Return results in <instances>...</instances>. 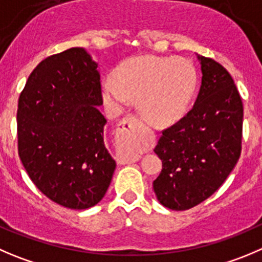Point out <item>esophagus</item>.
<instances>
[{"label":"esophagus","instance_id":"esophagus-1","mask_svg":"<svg viewBox=\"0 0 262 262\" xmlns=\"http://www.w3.org/2000/svg\"><path fill=\"white\" fill-rule=\"evenodd\" d=\"M121 143L124 146L123 162L134 163L139 161L141 151L148 144V135L139 126L138 118L134 116L124 117L121 121Z\"/></svg>","mask_w":262,"mask_h":262}]
</instances>
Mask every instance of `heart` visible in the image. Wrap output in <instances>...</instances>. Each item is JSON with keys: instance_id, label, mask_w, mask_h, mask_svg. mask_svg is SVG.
Masks as SVG:
<instances>
[{"instance_id": "obj_1", "label": "heart", "mask_w": 262, "mask_h": 262, "mask_svg": "<svg viewBox=\"0 0 262 262\" xmlns=\"http://www.w3.org/2000/svg\"><path fill=\"white\" fill-rule=\"evenodd\" d=\"M195 81V71L186 59L134 56L117 67L114 78L101 81V95L114 111L138 98L139 109L149 122L167 126L185 114Z\"/></svg>"}]
</instances>
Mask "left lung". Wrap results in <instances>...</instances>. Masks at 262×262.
<instances>
[{
	"instance_id": "left-lung-1",
	"label": "left lung",
	"mask_w": 262,
	"mask_h": 262,
	"mask_svg": "<svg viewBox=\"0 0 262 262\" xmlns=\"http://www.w3.org/2000/svg\"><path fill=\"white\" fill-rule=\"evenodd\" d=\"M202 84L193 108L162 131L154 148L162 171L153 181L159 203L185 211L212 195L238 162L243 104L229 72L198 55Z\"/></svg>"
}]
</instances>
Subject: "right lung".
Segmentation results:
<instances>
[{"label":"right lung","mask_w":262,"mask_h":262,"mask_svg":"<svg viewBox=\"0 0 262 262\" xmlns=\"http://www.w3.org/2000/svg\"><path fill=\"white\" fill-rule=\"evenodd\" d=\"M98 64L82 47L42 60L19 96L20 161L34 185L63 207H92L111 185L116 161L104 144Z\"/></svg>","instance_id":"add662e5"}]
</instances>
